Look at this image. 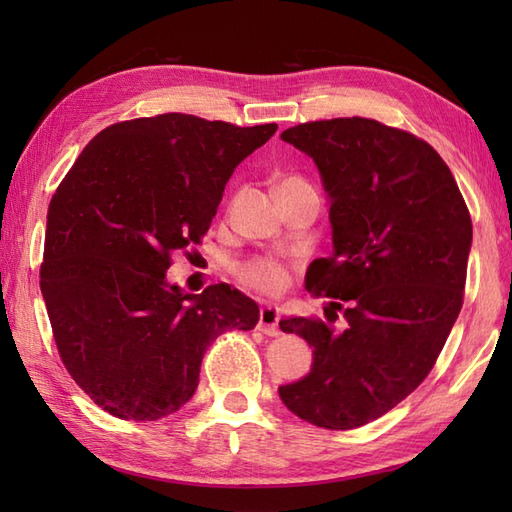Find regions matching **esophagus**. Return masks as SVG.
I'll return each instance as SVG.
<instances>
[{
	"label": "esophagus",
	"instance_id": "obj_1",
	"mask_svg": "<svg viewBox=\"0 0 512 512\" xmlns=\"http://www.w3.org/2000/svg\"><path fill=\"white\" fill-rule=\"evenodd\" d=\"M257 328L268 336H279V308L277 306H264L259 310V323Z\"/></svg>",
	"mask_w": 512,
	"mask_h": 512
}]
</instances>
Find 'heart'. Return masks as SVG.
I'll list each match as a JSON object with an SVG mask.
<instances>
[{
	"label": "heart",
	"instance_id": "b5f03b06",
	"mask_svg": "<svg viewBox=\"0 0 512 512\" xmlns=\"http://www.w3.org/2000/svg\"><path fill=\"white\" fill-rule=\"evenodd\" d=\"M242 281L264 295H277L288 284V270L275 259H255L242 268Z\"/></svg>",
	"mask_w": 512,
	"mask_h": 512
}]
</instances>
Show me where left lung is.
I'll return each instance as SVG.
<instances>
[{
  "instance_id": "left-lung-1",
  "label": "left lung",
  "mask_w": 512,
  "mask_h": 512,
  "mask_svg": "<svg viewBox=\"0 0 512 512\" xmlns=\"http://www.w3.org/2000/svg\"><path fill=\"white\" fill-rule=\"evenodd\" d=\"M310 156L330 202L332 255L306 288L330 297L328 321L279 328L312 347L310 374L281 385L284 405L323 429H356L416 389L462 308L473 226L451 169L424 140L372 118H332L281 132Z\"/></svg>"
}]
</instances>
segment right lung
<instances>
[{"label":"right lung","mask_w":512,"mask_h":512,"mask_svg":"<svg viewBox=\"0 0 512 512\" xmlns=\"http://www.w3.org/2000/svg\"><path fill=\"white\" fill-rule=\"evenodd\" d=\"M277 132L189 114L94 136L48 206L41 295L70 376L123 420H158L198 389L209 345L253 330L259 306L228 284L167 279L171 255L209 231L235 167Z\"/></svg>","instance_id":"right-lung-1"}]
</instances>
